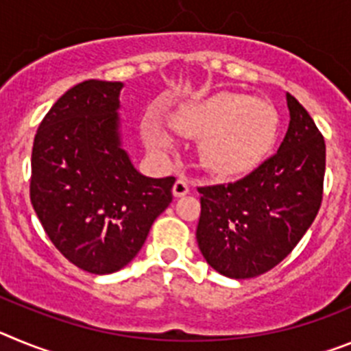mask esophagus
<instances>
[{
  "instance_id": "esophagus-1",
  "label": "esophagus",
  "mask_w": 351,
  "mask_h": 351,
  "mask_svg": "<svg viewBox=\"0 0 351 351\" xmlns=\"http://www.w3.org/2000/svg\"><path fill=\"white\" fill-rule=\"evenodd\" d=\"M172 191H173V197L181 198V197H184L188 191H190V184H188V181H184V179H178V181H176V184H173Z\"/></svg>"
}]
</instances>
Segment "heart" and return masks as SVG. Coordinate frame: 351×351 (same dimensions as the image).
<instances>
[{"label":"heart","mask_w":351,"mask_h":351,"mask_svg":"<svg viewBox=\"0 0 351 351\" xmlns=\"http://www.w3.org/2000/svg\"><path fill=\"white\" fill-rule=\"evenodd\" d=\"M172 128L188 138H200L198 160L204 170L219 179L241 178L260 165L278 133L274 107L250 96L221 93L181 108ZM149 147L169 153L173 142L158 123L145 128Z\"/></svg>","instance_id":"obj_1"}]
</instances>
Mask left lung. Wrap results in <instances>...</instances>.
<instances>
[{
	"label": "left lung",
	"instance_id": "8db88e82",
	"mask_svg": "<svg viewBox=\"0 0 351 351\" xmlns=\"http://www.w3.org/2000/svg\"><path fill=\"white\" fill-rule=\"evenodd\" d=\"M287 105L290 125L278 153L239 181L198 188V247L226 278L247 280L276 267L320 210L325 141L290 93Z\"/></svg>",
	"mask_w": 351,
	"mask_h": 351
}]
</instances>
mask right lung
<instances>
[{"label":"right lung","mask_w":351,"mask_h":351,"mask_svg":"<svg viewBox=\"0 0 351 351\" xmlns=\"http://www.w3.org/2000/svg\"><path fill=\"white\" fill-rule=\"evenodd\" d=\"M123 82L84 80L52 105L31 153L33 209L61 255L91 274L128 265L172 202L176 178H145L121 147Z\"/></svg>","instance_id":"1"}]
</instances>
